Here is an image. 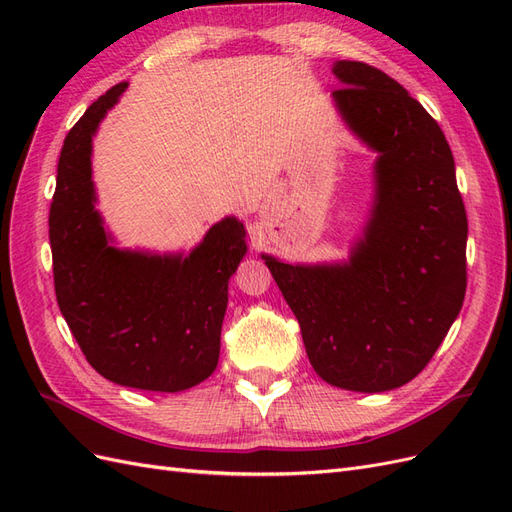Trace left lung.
<instances>
[{"instance_id":"8db88e82","label":"left lung","mask_w":512,"mask_h":512,"mask_svg":"<svg viewBox=\"0 0 512 512\" xmlns=\"http://www.w3.org/2000/svg\"><path fill=\"white\" fill-rule=\"evenodd\" d=\"M339 115L378 153L374 207L348 262L262 254L299 320L307 359L333 386L382 393L416 378L466 297L468 218L444 132L389 74L337 61Z\"/></svg>"}]
</instances>
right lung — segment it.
Masks as SVG:
<instances>
[{"label": "right lung", "mask_w": 512, "mask_h": 512, "mask_svg": "<svg viewBox=\"0 0 512 512\" xmlns=\"http://www.w3.org/2000/svg\"><path fill=\"white\" fill-rule=\"evenodd\" d=\"M126 87L119 83L91 104L61 147L49 213L55 294L100 376L177 393L218 367L228 280L247 252L245 228L224 218L188 256L113 245L96 209L91 138Z\"/></svg>", "instance_id": "1"}]
</instances>
